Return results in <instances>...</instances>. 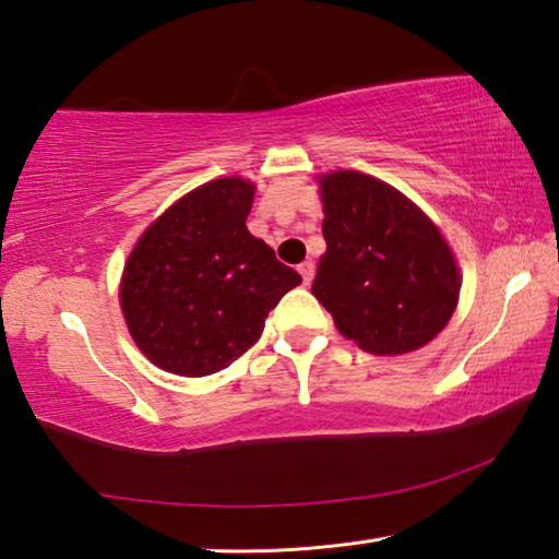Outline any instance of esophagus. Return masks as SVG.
<instances>
[{"mask_svg":"<svg viewBox=\"0 0 559 559\" xmlns=\"http://www.w3.org/2000/svg\"><path fill=\"white\" fill-rule=\"evenodd\" d=\"M298 273L302 278V286H310V283H313V278H316V266L310 261H306V263H300V266H298Z\"/></svg>","mask_w":559,"mask_h":559,"instance_id":"34e87169","label":"esophagus"}]
</instances>
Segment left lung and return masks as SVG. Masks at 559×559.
<instances>
[{"label":"left lung","instance_id":"obj_1","mask_svg":"<svg viewBox=\"0 0 559 559\" xmlns=\"http://www.w3.org/2000/svg\"><path fill=\"white\" fill-rule=\"evenodd\" d=\"M325 257L313 296L345 337L374 355L424 347L459 302V269L437 226L394 187L362 173L320 179Z\"/></svg>","mask_w":559,"mask_h":559}]
</instances>
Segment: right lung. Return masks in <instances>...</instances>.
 <instances>
[{
    "instance_id": "obj_1",
    "label": "right lung",
    "mask_w": 559,
    "mask_h": 559,
    "mask_svg": "<svg viewBox=\"0 0 559 559\" xmlns=\"http://www.w3.org/2000/svg\"><path fill=\"white\" fill-rule=\"evenodd\" d=\"M253 185L214 179L175 202L132 249L120 283L132 340L157 367L204 377L259 343L300 276L246 229Z\"/></svg>"
}]
</instances>
